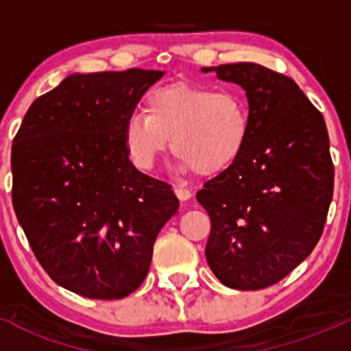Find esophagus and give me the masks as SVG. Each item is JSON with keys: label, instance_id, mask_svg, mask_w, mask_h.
Listing matches in <instances>:
<instances>
[{"label": "esophagus", "instance_id": "1", "mask_svg": "<svg viewBox=\"0 0 351 351\" xmlns=\"http://www.w3.org/2000/svg\"><path fill=\"white\" fill-rule=\"evenodd\" d=\"M175 195L182 202H186L192 198V192L189 189H185V186H175Z\"/></svg>", "mask_w": 351, "mask_h": 351}]
</instances>
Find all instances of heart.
Segmentation results:
<instances>
[{
	"label": "heart",
	"instance_id": "heart-1",
	"mask_svg": "<svg viewBox=\"0 0 351 351\" xmlns=\"http://www.w3.org/2000/svg\"><path fill=\"white\" fill-rule=\"evenodd\" d=\"M250 136L251 110L243 91L195 83L154 88L146 112L130 113L123 123L127 154L143 171L154 169L171 139L180 173L217 175L238 161Z\"/></svg>",
	"mask_w": 351,
	"mask_h": 351
}]
</instances>
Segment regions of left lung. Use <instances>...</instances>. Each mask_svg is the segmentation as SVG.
<instances>
[{"label": "left lung", "mask_w": 351, "mask_h": 351, "mask_svg": "<svg viewBox=\"0 0 351 351\" xmlns=\"http://www.w3.org/2000/svg\"><path fill=\"white\" fill-rule=\"evenodd\" d=\"M246 91L251 136L238 161L197 193L212 229L205 256L226 287L277 284L314 250L335 168L321 112L295 81L254 62L202 67Z\"/></svg>", "instance_id": "1"}]
</instances>
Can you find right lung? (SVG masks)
Instances as JSON below:
<instances>
[{"label":"right lung","instance_id":"right-lung-1","mask_svg":"<svg viewBox=\"0 0 351 351\" xmlns=\"http://www.w3.org/2000/svg\"><path fill=\"white\" fill-rule=\"evenodd\" d=\"M165 71L74 73L38 97L13 139V208L42 268L88 299H122L146 278L178 214L165 182L130 162L123 123Z\"/></svg>","mask_w":351,"mask_h":351}]
</instances>
